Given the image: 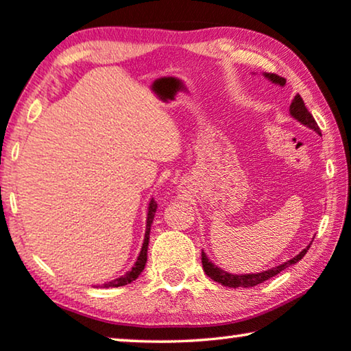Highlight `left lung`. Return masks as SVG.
Returning a JSON list of instances; mask_svg holds the SVG:
<instances>
[{
	"mask_svg": "<svg viewBox=\"0 0 351 351\" xmlns=\"http://www.w3.org/2000/svg\"><path fill=\"white\" fill-rule=\"evenodd\" d=\"M264 76L269 81L274 82V84H278V86H281V87L286 86L285 77L278 76L275 73H264ZM289 112H291V115L293 117V119H295L297 121H300V123L311 128V130H314L317 132V134L322 136L320 128L317 126L313 114H311L309 110L306 109V106H304V101L302 99V97L295 95V98L292 99L291 108H289ZM311 243H313V242H311ZM311 243L304 250H302V252H300L295 256V258L289 259V261H286V263H282V264L276 265V267H271V269H269V270L261 271V274L232 275V274H230V271H225L223 269H220V267H217L215 264H213V261L208 259V256H206L204 252H202V263H203V269L206 271V275H208L210 280H214L215 282H219V285H221V286L232 287V289H237V287H253V286L261 285V282H264L267 280H270L271 276L278 275V274H280V271L287 269L289 265L297 264L298 261H302L303 256L308 253Z\"/></svg>",
	"mask_w": 351,
	"mask_h": 351,
	"instance_id": "left-lung-1",
	"label": "left lung"
}]
</instances>
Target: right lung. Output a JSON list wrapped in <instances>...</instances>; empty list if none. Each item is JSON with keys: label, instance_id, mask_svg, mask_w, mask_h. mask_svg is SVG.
<instances>
[{"label": "right lung", "instance_id": "right-lung-1", "mask_svg": "<svg viewBox=\"0 0 351 351\" xmlns=\"http://www.w3.org/2000/svg\"><path fill=\"white\" fill-rule=\"evenodd\" d=\"M156 209H158V204H156L154 199L152 198L149 199V204H148V214H147V228H145V237H143V245L141 253L137 256V261L136 264L132 265V269L130 271H126L125 275H121L120 278H115V280L106 282L103 285V287H120V286H126L130 285V282L136 281L138 275L142 274V270L145 269V264H147V252H148V242H149V231H152V225H153V219H154V214H156Z\"/></svg>", "mask_w": 351, "mask_h": 351}]
</instances>
